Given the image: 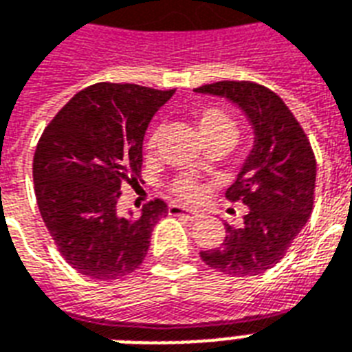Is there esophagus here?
<instances>
[{
    "instance_id": "1",
    "label": "esophagus",
    "mask_w": 352,
    "mask_h": 352,
    "mask_svg": "<svg viewBox=\"0 0 352 352\" xmlns=\"http://www.w3.org/2000/svg\"><path fill=\"white\" fill-rule=\"evenodd\" d=\"M168 212H170L171 216H184L190 221H195V219H199L203 216L199 210H192V208H186V206L181 205H170Z\"/></svg>"
}]
</instances>
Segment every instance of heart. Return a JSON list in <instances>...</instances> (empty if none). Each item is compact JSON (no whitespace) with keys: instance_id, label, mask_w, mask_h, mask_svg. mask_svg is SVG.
I'll return each mask as SVG.
<instances>
[{"instance_id":"obj_1","label":"heart","mask_w":352,"mask_h":352,"mask_svg":"<svg viewBox=\"0 0 352 352\" xmlns=\"http://www.w3.org/2000/svg\"><path fill=\"white\" fill-rule=\"evenodd\" d=\"M197 129L203 138L206 136H225L229 140L234 142L236 138V127L232 120H230L225 112L218 111V109H206L197 114ZM149 144H155V136L151 138ZM175 194L186 197V199H195L199 195V188L195 186L194 182L182 179L175 184Z\"/></svg>"}]
</instances>
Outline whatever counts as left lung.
Here are the masks:
<instances>
[{"label": "left lung", "mask_w": 352, "mask_h": 352, "mask_svg": "<svg viewBox=\"0 0 352 352\" xmlns=\"http://www.w3.org/2000/svg\"><path fill=\"white\" fill-rule=\"evenodd\" d=\"M238 107L253 129V147L229 201L249 212L240 229L227 227L221 248L201 251L206 265L232 277H253L283 258L312 212L316 158L307 134L277 94L248 80H219L194 90Z\"/></svg>", "instance_id": "left-lung-1"}]
</instances>
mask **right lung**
Segmentation results:
<instances>
[{"label": "right lung", "mask_w": 352, "mask_h": 352, "mask_svg": "<svg viewBox=\"0 0 352 352\" xmlns=\"http://www.w3.org/2000/svg\"><path fill=\"white\" fill-rule=\"evenodd\" d=\"M175 90L99 82L75 94L40 136L33 181L40 216L80 275L112 280L144 262L153 227L168 216L155 199L138 218L118 214L120 188L140 177L147 125Z\"/></svg>", "instance_id": "1"}]
</instances>
